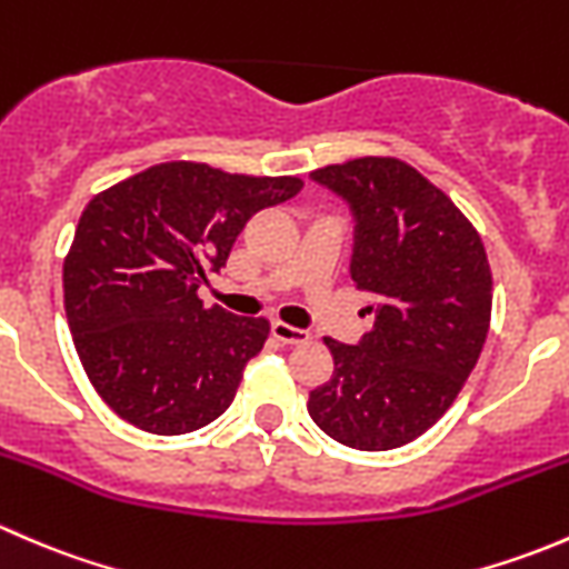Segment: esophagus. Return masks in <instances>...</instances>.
I'll list each match as a JSON object with an SVG mask.
<instances>
[{
    "mask_svg": "<svg viewBox=\"0 0 569 569\" xmlns=\"http://www.w3.org/2000/svg\"><path fill=\"white\" fill-rule=\"evenodd\" d=\"M269 330H272V336L278 338L280 343H306L308 338H311V332L308 330L291 327V325H286V321H272V325H269Z\"/></svg>",
    "mask_w": 569,
    "mask_h": 569,
    "instance_id": "1",
    "label": "esophagus"
}]
</instances>
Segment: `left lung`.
Listing matches in <instances>:
<instances>
[{
  "label": "left lung",
  "mask_w": 569,
  "mask_h": 569,
  "mask_svg": "<svg viewBox=\"0 0 569 569\" xmlns=\"http://www.w3.org/2000/svg\"><path fill=\"white\" fill-rule=\"evenodd\" d=\"M311 178L352 209L349 272L375 295V327L358 347L325 338L332 377L308 412L349 449H399L455 405L479 360L492 311L485 244L455 200L401 159H352Z\"/></svg>",
  "instance_id": "left-lung-1"
}]
</instances>
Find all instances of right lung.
Returning <instances> with one entry per match:
<instances>
[{"label":"right lung","instance_id":"add662e5","mask_svg":"<svg viewBox=\"0 0 569 569\" xmlns=\"http://www.w3.org/2000/svg\"><path fill=\"white\" fill-rule=\"evenodd\" d=\"M297 176L164 162L96 194L62 263L66 317L88 380L123 421L183 435L228 410L267 319L206 308L252 214L295 198Z\"/></svg>","mask_w":569,"mask_h":569}]
</instances>
